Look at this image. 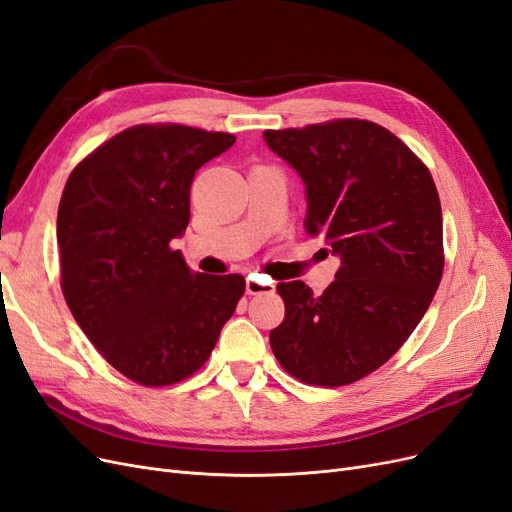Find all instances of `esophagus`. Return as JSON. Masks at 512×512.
<instances>
[{"label":"esophagus","instance_id":"esophagus-1","mask_svg":"<svg viewBox=\"0 0 512 512\" xmlns=\"http://www.w3.org/2000/svg\"><path fill=\"white\" fill-rule=\"evenodd\" d=\"M245 290L247 294H262V292H273L275 286L271 282H262L258 275H247Z\"/></svg>","mask_w":512,"mask_h":512}]
</instances>
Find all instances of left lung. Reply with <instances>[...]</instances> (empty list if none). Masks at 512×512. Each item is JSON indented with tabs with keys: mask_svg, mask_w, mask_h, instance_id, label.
<instances>
[{
	"mask_svg": "<svg viewBox=\"0 0 512 512\" xmlns=\"http://www.w3.org/2000/svg\"><path fill=\"white\" fill-rule=\"evenodd\" d=\"M267 145L305 181V232L342 258L314 297L280 282L286 316L269 342L275 359L312 386L369 376L406 344L444 271L442 207L423 160L367 119L265 130Z\"/></svg>",
	"mask_w": 512,
	"mask_h": 512,
	"instance_id": "obj_1",
	"label": "left lung"
}]
</instances>
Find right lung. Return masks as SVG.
Returning a JSON list of instances; mask_svg holds the SVG:
<instances>
[{
	"instance_id": "add662e5",
	"label": "right lung",
	"mask_w": 512,
	"mask_h": 512,
	"mask_svg": "<svg viewBox=\"0 0 512 512\" xmlns=\"http://www.w3.org/2000/svg\"><path fill=\"white\" fill-rule=\"evenodd\" d=\"M235 141L141 123L76 164L61 194V292L108 365L141 386L177 384L203 367L245 292L243 275L196 273L170 245L188 228L196 170Z\"/></svg>"
}]
</instances>
